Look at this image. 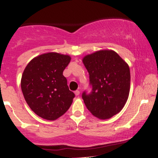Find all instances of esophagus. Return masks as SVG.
Instances as JSON below:
<instances>
[{"label": "esophagus", "mask_w": 158, "mask_h": 158, "mask_svg": "<svg viewBox=\"0 0 158 158\" xmlns=\"http://www.w3.org/2000/svg\"><path fill=\"white\" fill-rule=\"evenodd\" d=\"M75 94L76 96L79 95V94H80V92H79L78 90H76V91H75Z\"/></svg>", "instance_id": "esophagus-1"}]
</instances>
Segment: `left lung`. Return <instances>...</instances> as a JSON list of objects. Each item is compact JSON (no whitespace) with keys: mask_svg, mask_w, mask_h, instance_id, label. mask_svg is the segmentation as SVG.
Wrapping results in <instances>:
<instances>
[{"mask_svg":"<svg viewBox=\"0 0 158 158\" xmlns=\"http://www.w3.org/2000/svg\"><path fill=\"white\" fill-rule=\"evenodd\" d=\"M89 75L91 91L82 98L88 110L99 119L111 118L122 110L129 98L130 70L112 50H101L83 59Z\"/></svg>","mask_w":158,"mask_h":158,"instance_id":"1","label":"left lung"}]
</instances>
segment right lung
<instances>
[{
  "mask_svg": "<svg viewBox=\"0 0 158 158\" xmlns=\"http://www.w3.org/2000/svg\"><path fill=\"white\" fill-rule=\"evenodd\" d=\"M70 60L68 55L46 53L32 59L24 69L21 78L24 98L31 110L44 119L60 118L75 98L63 75Z\"/></svg>",
  "mask_w": 158,
  "mask_h": 158,
  "instance_id": "add662e5",
  "label": "right lung"
}]
</instances>
